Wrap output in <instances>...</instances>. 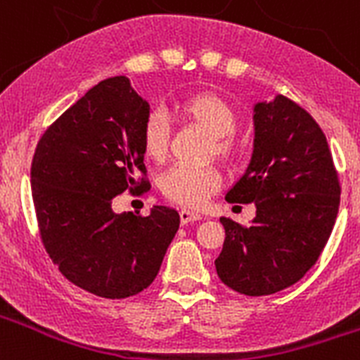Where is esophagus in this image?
I'll return each instance as SVG.
<instances>
[{"instance_id": "34e87169", "label": "esophagus", "mask_w": 360, "mask_h": 360, "mask_svg": "<svg viewBox=\"0 0 360 360\" xmlns=\"http://www.w3.org/2000/svg\"><path fill=\"white\" fill-rule=\"evenodd\" d=\"M196 219H202V214L189 211V209H182V211H180V221H182L184 225L191 224V221H196Z\"/></svg>"}]
</instances>
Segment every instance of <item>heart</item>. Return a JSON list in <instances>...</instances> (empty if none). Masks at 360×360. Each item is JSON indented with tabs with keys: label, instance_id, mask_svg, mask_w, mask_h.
Segmentation results:
<instances>
[{
	"label": "heart",
	"instance_id": "b5f03b06",
	"mask_svg": "<svg viewBox=\"0 0 360 360\" xmlns=\"http://www.w3.org/2000/svg\"><path fill=\"white\" fill-rule=\"evenodd\" d=\"M174 113L180 119L191 120L202 126L211 135L209 151L216 157L231 160L238 153V141L234 129L238 126L236 110L219 95L211 91L187 95L174 104ZM142 149L153 160H162L169 148V122L160 111H151L142 122ZM221 184L214 165L176 164L164 173L160 189L165 198L184 207H200L207 202Z\"/></svg>",
	"mask_w": 360,
	"mask_h": 360
}]
</instances>
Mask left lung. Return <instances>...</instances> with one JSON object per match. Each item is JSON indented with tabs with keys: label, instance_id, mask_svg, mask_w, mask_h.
<instances>
[{
	"label": "left lung",
	"instance_id": "left-lung-1",
	"mask_svg": "<svg viewBox=\"0 0 360 360\" xmlns=\"http://www.w3.org/2000/svg\"><path fill=\"white\" fill-rule=\"evenodd\" d=\"M254 153L229 203H256L249 225L229 218L216 257L221 283L243 295L290 287L316 265L335 224L341 184L319 124L285 95L254 106Z\"/></svg>",
	"mask_w": 360,
	"mask_h": 360
}]
</instances>
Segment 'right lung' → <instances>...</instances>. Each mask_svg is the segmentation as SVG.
<instances>
[{"mask_svg": "<svg viewBox=\"0 0 360 360\" xmlns=\"http://www.w3.org/2000/svg\"><path fill=\"white\" fill-rule=\"evenodd\" d=\"M148 115L149 104L128 79H104L50 124L32 158L44 249L70 283L98 297H131L148 288L180 225L165 205L148 216L111 209L115 196L149 186L141 141Z\"/></svg>", "mask_w": 360, "mask_h": 360, "instance_id": "right-lung-1", "label": "right lung"}]
</instances>
